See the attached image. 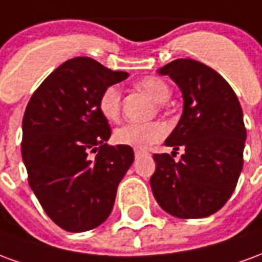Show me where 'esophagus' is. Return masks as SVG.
<instances>
[{"label": "esophagus", "mask_w": 262, "mask_h": 262, "mask_svg": "<svg viewBox=\"0 0 262 262\" xmlns=\"http://www.w3.org/2000/svg\"><path fill=\"white\" fill-rule=\"evenodd\" d=\"M144 153H146V151H144V150H140V148H136V150H135V156H136V157H139V156H142V154Z\"/></svg>", "instance_id": "obj_1"}]
</instances>
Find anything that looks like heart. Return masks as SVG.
Wrapping results in <instances>:
<instances>
[{"label":"heart","mask_w":262,"mask_h":262,"mask_svg":"<svg viewBox=\"0 0 262 262\" xmlns=\"http://www.w3.org/2000/svg\"><path fill=\"white\" fill-rule=\"evenodd\" d=\"M137 85L159 103L167 102L171 95L170 86L159 77H146L139 81ZM120 101L122 97L118 86L109 85L103 90L98 101V108L105 119L116 120L119 118ZM165 133L167 129L160 122H148V123L130 122L118 127L114 133V139L118 144L135 148H146L154 143L160 142L165 136Z\"/></svg>","instance_id":"b5f03b06"}]
</instances>
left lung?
Masks as SVG:
<instances>
[{
    "label": "left lung",
    "mask_w": 262,
    "mask_h": 262,
    "mask_svg": "<svg viewBox=\"0 0 262 262\" xmlns=\"http://www.w3.org/2000/svg\"><path fill=\"white\" fill-rule=\"evenodd\" d=\"M180 86L181 119L165 146L185 148L154 154L150 178L156 201L180 219H201L225 205L243 170L246 127L242 105L229 82L213 69L192 59H177L159 70Z\"/></svg>",
    "instance_id": "1"
}]
</instances>
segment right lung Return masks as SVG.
Instances as JSON below:
<instances>
[{
	"label": "right lung",
	"mask_w": 262,
	"mask_h": 262,
	"mask_svg": "<svg viewBox=\"0 0 262 262\" xmlns=\"http://www.w3.org/2000/svg\"><path fill=\"white\" fill-rule=\"evenodd\" d=\"M127 75L90 57L67 60L25 109L20 150L29 187L49 217L71 233L108 219L118 185L135 160L129 146H108L111 127L98 108L103 90Z\"/></svg>",
	"instance_id": "add662e5"
}]
</instances>
